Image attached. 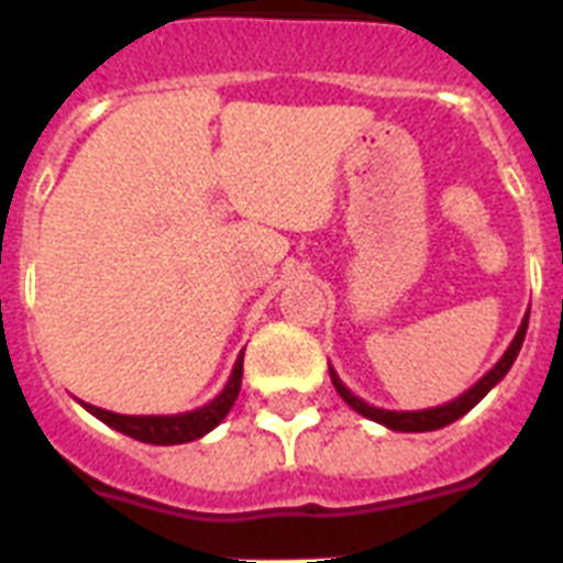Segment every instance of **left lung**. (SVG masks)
Here are the masks:
<instances>
[{"label":"left lung","instance_id":"left-lung-1","mask_svg":"<svg viewBox=\"0 0 563 563\" xmlns=\"http://www.w3.org/2000/svg\"><path fill=\"white\" fill-rule=\"evenodd\" d=\"M527 327H529V312L523 314V321H520L518 332H515V338H511V344L506 346V353L500 355V361H497L495 367L488 369L486 376L479 378L477 385H472L468 390L463 393V396H456L454 401H445V405H437V408H424V410H385V408H373V405H367L364 399H358L350 387L338 378V373L332 367H329V376H332V385H335V390L341 393V399L350 405V408L355 410V413L367 416V419H373V422L385 424V428H390V431H401V433H422V431H440V428H445V424L456 422L460 416H465L468 410L477 405L483 396H486L492 387L500 382V378L506 376L511 369V364H515V358H518L520 346H523V338H527Z\"/></svg>","mask_w":563,"mask_h":563}]
</instances>
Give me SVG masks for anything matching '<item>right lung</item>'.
<instances>
[{
  "label": "right lung",
  "mask_w": 563,
  "mask_h": 563,
  "mask_svg": "<svg viewBox=\"0 0 563 563\" xmlns=\"http://www.w3.org/2000/svg\"><path fill=\"white\" fill-rule=\"evenodd\" d=\"M242 385V353L236 358L234 369H231V378L228 385L222 387L217 399H210L208 405L196 410H187V413H173V416H123L112 413V410L95 408V405H86L80 401L91 416H98L100 422L115 428V431L126 433L132 440L147 442V445H181V442H194L205 433H210L222 419L228 416V410L234 408L236 396H240Z\"/></svg>",
  "instance_id": "add662e5"
}]
</instances>
